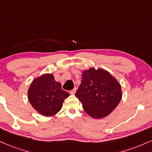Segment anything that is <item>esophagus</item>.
I'll use <instances>...</instances> for the list:
<instances>
[{
    "label": "esophagus",
    "mask_w": 152,
    "mask_h": 152,
    "mask_svg": "<svg viewBox=\"0 0 152 152\" xmlns=\"http://www.w3.org/2000/svg\"><path fill=\"white\" fill-rule=\"evenodd\" d=\"M76 90H77V88L75 87L74 89H72V90H71V91H70V94H74L76 92Z\"/></svg>",
    "instance_id": "esophagus-1"
}]
</instances>
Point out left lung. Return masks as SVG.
<instances>
[{
    "instance_id": "1",
    "label": "left lung",
    "mask_w": 152,
    "mask_h": 152,
    "mask_svg": "<svg viewBox=\"0 0 152 152\" xmlns=\"http://www.w3.org/2000/svg\"><path fill=\"white\" fill-rule=\"evenodd\" d=\"M75 96L88 115L94 118H102L109 115L121 102V87L106 70L90 68L82 73Z\"/></svg>"
}]
</instances>
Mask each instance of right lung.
Segmentation results:
<instances>
[{
    "mask_svg": "<svg viewBox=\"0 0 152 152\" xmlns=\"http://www.w3.org/2000/svg\"><path fill=\"white\" fill-rule=\"evenodd\" d=\"M70 94L62 89L61 84L55 81L51 74H45L31 82L28 99L35 110L45 116L55 115L63 106Z\"/></svg>",
    "mask_w": 152,
    "mask_h": 152,
    "instance_id": "right-lung-1",
    "label": "right lung"
}]
</instances>
